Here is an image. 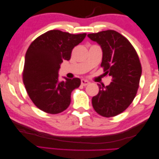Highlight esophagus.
Segmentation results:
<instances>
[{
  "label": "esophagus",
  "mask_w": 159,
  "mask_h": 159,
  "mask_svg": "<svg viewBox=\"0 0 159 159\" xmlns=\"http://www.w3.org/2000/svg\"><path fill=\"white\" fill-rule=\"evenodd\" d=\"M89 81H87V80H84V79H82V80H81V84H82V85H83V86H87V85H88L89 84Z\"/></svg>",
  "instance_id": "1"
}]
</instances>
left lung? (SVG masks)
<instances>
[{"label":"left lung","mask_w":159,"mask_h":159,"mask_svg":"<svg viewBox=\"0 0 159 159\" xmlns=\"http://www.w3.org/2000/svg\"><path fill=\"white\" fill-rule=\"evenodd\" d=\"M87 36L101 46V67L113 78L106 87L98 84L99 91L92 98L93 108L106 118L116 116L130 105L137 94L142 75L139 57L130 42L114 30L89 34Z\"/></svg>","instance_id":"left-lung-1"}]
</instances>
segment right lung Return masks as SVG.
I'll list each match as a JSON object with an SVG mask.
<instances>
[{"label": "right lung", "instance_id": "add662e5", "mask_svg": "<svg viewBox=\"0 0 159 159\" xmlns=\"http://www.w3.org/2000/svg\"><path fill=\"white\" fill-rule=\"evenodd\" d=\"M86 35L50 30L30 44L25 55L23 82L29 97L40 110L57 114L70 106L71 93L80 87L81 80L64 77V81H59L58 71L63 60L69 61L72 49Z\"/></svg>", "mask_w": 159, "mask_h": 159}]
</instances>
